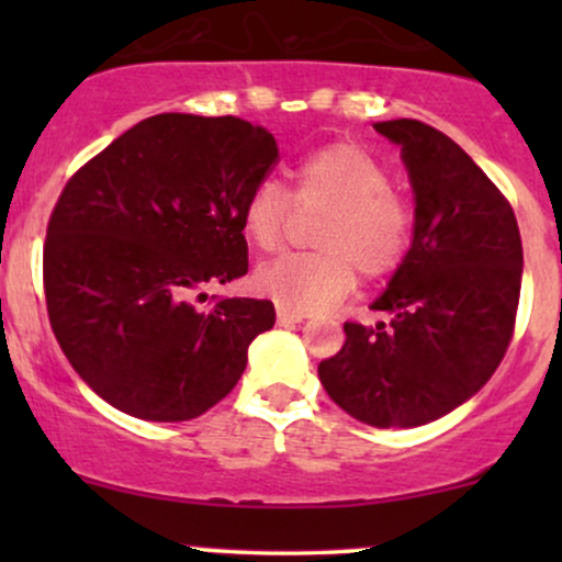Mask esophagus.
I'll use <instances>...</instances> for the list:
<instances>
[{
	"instance_id": "34e87169",
	"label": "esophagus",
	"mask_w": 562,
	"mask_h": 562,
	"mask_svg": "<svg viewBox=\"0 0 562 562\" xmlns=\"http://www.w3.org/2000/svg\"><path fill=\"white\" fill-rule=\"evenodd\" d=\"M303 322V314L288 312V308H277V325H299Z\"/></svg>"
}]
</instances>
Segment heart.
I'll return each instance as SVG.
<instances>
[{
	"instance_id": "1",
	"label": "heart",
	"mask_w": 562,
	"mask_h": 562,
	"mask_svg": "<svg viewBox=\"0 0 562 562\" xmlns=\"http://www.w3.org/2000/svg\"><path fill=\"white\" fill-rule=\"evenodd\" d=\"M295 209H327L314 235L317 256L280 259L254 274L256 293L295 314L333 308L357 288V272L383 280L402 267L415 237V209L391 187V171L357 142H333L303 156L290 195L267 179L243 205L250 245L274 254Z\"/></svg>"
}]
</instances>
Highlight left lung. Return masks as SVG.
<instances>
[{"instance_id":"obj_1","label":"left lung","mask_w":562,"mask_h":562,"mask_svg":"<svg viewBox=\"0 0 562 562\" xmlns=\"http://www.w3.org/2000/svg\"><path fill=\"white\" fill-rule=\"evenodd\" d=\"M402 145L415 192V237L372 303L391 322H346V344L319 362L340 409L375 428L434 423L479 393L515 330L524 245L513 205L475 160L415 119L380 121Z\"/></svg>"}]
</instances>
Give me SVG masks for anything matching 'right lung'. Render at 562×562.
I'll return each mask as SVG.
<instances>
[{"mask_svg":"<svg viewBox=\"0 0 562 562\" xmlns=\"http://www.w3.org/2000/svg\"><path fill=\"white\" fill-rule=\"evenodd\" d=\"M277 158L250 121L160 113L63 187L44 240L49 325L115 409L182 423L237 385L250 340L272 330V301H195L248 272L243 205Z\"/></svg>","mask_w":562,"mask_h":562,"instance_id":"1","label":"right lung"}]
</instances>
